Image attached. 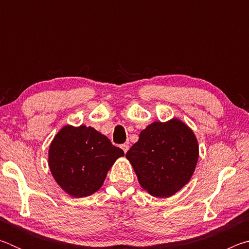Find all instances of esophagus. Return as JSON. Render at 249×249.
<instances>
[{
    "label": "esophagus",
    "instance_id": "obj_1",
    "mask_svg": "<svg viewBox=\"0 0 249 249\" xmlns=\"http://www.w3.org/2000/svg\"><path fill=\"white\" fill-rule=\"evenodd\" d=\"M121 148H122V149H123V151H124V153L126 154V153H127V150H128V148H129V146H128V144H123V145H122V146H121Z\"/></svg>",
    "mask_w": 249,
    "mask_h": 249
}]
</instances>
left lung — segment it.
Wrapping results in <instances>:
<instances>
[{"label": "left lung", "mask_w": 249, "mask_h": 249, "mask_svg": "<svg viewBox=\"0 0 249 249\" xmlns=\"http://www.w3.org/2000/svg\"><path fill=\"white\" fill-rule=\"evenodd\" d=\"M142 188L156 197H169L190 181L199 159L193 130L179 119L154 122L126 153Z\"/></svg>", "instance_id": "8db88e82"}]
</instances>
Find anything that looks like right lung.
Segmentation results:
<instances>
[{"instance_id":"add662e5","label":"right lung","mask_w":249,"mask_h":249,"mask_svg":"<svg viewBox=\"0 0 249 249\" xmlns=\"http://www.w3.org/2000/svg\"><path fill=\"white\" fill-rule=\"evenodd\" d=\"M123 156V150L91 126L66 125L50 142L48 165L62 190L83 197L102 187L107 171Z\"/></svg>"}]
</instances>
